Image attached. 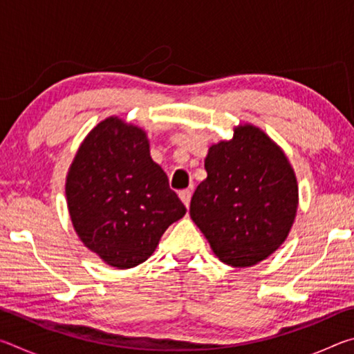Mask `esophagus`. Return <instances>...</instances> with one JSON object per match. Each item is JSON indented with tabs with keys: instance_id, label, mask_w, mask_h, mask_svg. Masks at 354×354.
<instances>
[{
	"instance_id": "34e87169",
	"label": "esophagus",
	"mask_w": 354,
	"mask_h": 354,
	"mask_svg": "<svg viewBox=\"0 0 354 354\" xmlns=\"http://www.w3.org/2000/svg\"><path fill=\"white\" fill-rule=\"evenodd\" d=\"M179 198H181V201L184 203V206L185 207H189V205H190V198H192V192L190 190H181L179 192Z\"/></svg>"
}]
</instances>
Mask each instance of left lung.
Returning <instances> with one entry per match:
<instances>
[{
    "label": "left lung",
    "mask_w": 354,
    "mask_h": 354,
    "mask_svg": "<svg viewBox=\"0 0 354 354\" xmlns=\"http://www.w3.org/2000/svg\"><path fill=\"white\" fill-rule=\"evenodd\" d=\"M207 178L190 201V217L221 262L251 267L286 241L298 185L281 148L251 124L209 148Z\"/></svg>",
    "instance_id": "8db88e82"
}]
</instances>
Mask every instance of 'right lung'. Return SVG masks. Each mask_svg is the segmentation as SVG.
I'll return each mask as SVG.
<instances>
[{
	"label": "right lung",
	"instance_id": "add662e5",
	"mask_svg": "<svg viewBox=\"0 0 354 354\" xmlns=\"http://www.w3.org/2000/svg\"><path fill=\"white\" fill-rule=\"evenodd\" d=\"M65 194L84 245L117 268L145 262L167 227L185 214L149 156L147 134L113 117L93 128L77 149Z\"/></svg>",
	"mask_w": 354,
	"mask_h": 354
}]
</instances>
